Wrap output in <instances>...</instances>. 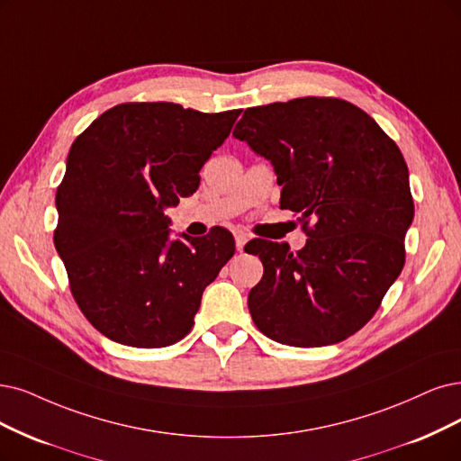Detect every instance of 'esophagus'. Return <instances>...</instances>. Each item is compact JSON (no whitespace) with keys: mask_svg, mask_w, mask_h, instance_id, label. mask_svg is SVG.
I'll list each match as a JSON object with an SVG mask.
<instances>
[{"mask_svg":"<svg viewBox=\"0 0 461 461\" xmlns=\"http://www.w3.org/2000/svg\"><path fill=\"white\" fill-rule=\"evenodd\" d=\"M247 241H249V235L247 233H235V247H237V250L241 252L245 249Z\"/></svg>","mask_w":461,"mask_h":461,"instance_id":"esophagus-1","label":"esophagus"}]
</instances>
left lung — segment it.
<instances>
[{
  "label": "left lung",
  "instance_id": "8db88e82",
  "mask_svg": "<svg viewBox=\"0 0 461 461\" xmlns=\"http://www.w3.org/2000/svg\"><path fill=\"white\" fill-rule=\"evenodd\" d=\"M233 136L274 167L281 207L298 212L303 228L313 221L298 252L249 243L264 264L249 293L254 325L285 346L342 342L376 313L404 266L414 201L401 149L339 98L249 108Z\"/></svg>",
  "mask_w": 461,
  "mask_h": 461
}]
</instances>
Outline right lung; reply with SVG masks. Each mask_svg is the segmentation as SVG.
Instances as JSON below:
<instances>
[{
  "instance_id": "1",
  "label": "right lung",
  "mask_w": 461,
  "mask_h": 461,
  "mask_svg": "<svg viewBox=\"0 0 461 461\" xmlns=\"http://www.w3.org/2000/svg\"><path fill=\"white\" fill-rule=\"evenodd\" d=\"M240 113L129 102L102 113L72 144L57 190L55 247L79 310L113 342H178L203 291L233 257L228 230L170 237L165 211L195 194L201 167Z\"/></svg>"
}]
</instances>
